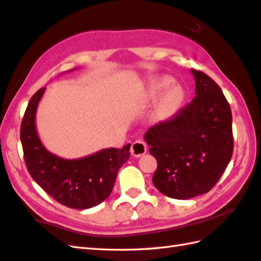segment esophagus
I'll use <instances>...</instances> for the list:
<instances>
[{"mask_svg":"<svg viewBox=\"0 0 261 261\" xmlns=\"http://www.w3.org/2000/svg\"><path fill=\"white\" fill-rule=\"evenodd\" d=\"M147 152V145L145 141L137 140L131 146V154L134 157H141Z\"/></svg>","mask_w":261,"mask_h":261,"instance_id":"obj_1","label":"esophagus"}]
</instances>
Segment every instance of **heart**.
I'll list each match as a JSON object with an SVG mask.
<instances>
[{
    "label": "heart",
    "mask_w": 261,
    "mask_h": 261,
    "mask_svg": "<svg viewBox=\"0 0 261 261\" xmlns=\"http://www.w3.org/2000/svg\"><path fill=\"white\" fill-rule=\"evenodd\" d=\"M171 84L173 80L167 76L154 77L147 83L145 94V102L147 104L153 103L165 91L154 109V121L165 122L169 120L177 112L184 99V91L181 90V87L177 85L171 86Z\"/></svg>",
    "instance_id": "b5f03b06"
}]
</instances>
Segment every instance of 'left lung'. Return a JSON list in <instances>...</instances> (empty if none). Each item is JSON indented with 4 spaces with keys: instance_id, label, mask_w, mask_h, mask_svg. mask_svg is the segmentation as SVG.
Segmentation results:
<instances>
[{
    "instance_id": "obj_1",
    "label": "left lung",
    "mask_w": 261,
    "mask_h": 261,
    "mask_svg": "<svg viewBox=\"0 0 261 261\" xmlns=\"http://www.w3.org/2000/svg\"><path fill=\"white\" fill-rule=\"evenodd\" d=\"M195 97L173 119L149 127L143 139L157 160L152 182L164 195L187 199L211 191L233 152L232 113L220 86L191 69Z\"/></svg>"
}]
</instances>
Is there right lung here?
Segmentation results:
<instances>
[{
	"mask_svg": "<svg viewBox=\"0 0 261 261\" xmlns=\"http://www.w3.org/2000/svg\"><path fill=\"white\" fill-rule=\"evenodd\" d=\"M45 92L46 87L40 88L31 97L21 123L20 139L27 168L33 180L58 203L79 210L96 206L112 192L116 174L130 157L131 145L102 149L76 159L50 152L41 142L36 126L38 105Z\"/></svg>",
	"mask_w": 261,
	"mask_h": 261,
	"instance_id": "1",
	"label": "right lung"
}]
</instances>
